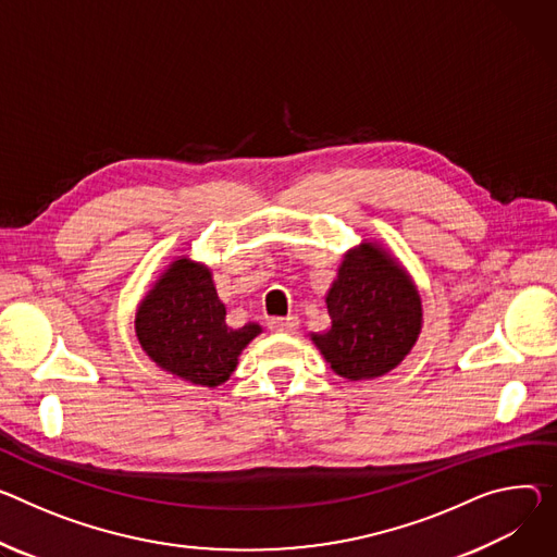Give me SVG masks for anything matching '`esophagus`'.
Masks as SVG:
<instances>
[{
    "mask_svg": "<svg viewBox=\"0 0 557 557\" xmlns=\"http://www.w3.org/2000/svg\"><path fill=\"white\" fill-rule=\"evenodd\" d=\"M297 326H299V320H297L295 315L269 320V329H271V331H277V333H293Z\"/></svg>",
    "mask_w": 557,
    "mask_h": 557,
    "instance_id": "obj_1",
    "label": "esophagus"
}]
</instances>
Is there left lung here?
Returning a JSON list of instances; mask_svg holds the SVG:
<instances>
[{
  "instance_id": "1",
  "label": "left lung",
  "mask_w": 557,
  "mask_h": 557,
  "mask_svg": "<svg viewBox=\"0 0 557 557\" xmlns=\"http://www.w3.org/2000/svg\"><path fill=\"white\" fill-rule=\"evenodd\" d=\"M326 309L331 326L311 339L331 369L350 382L393 371L422 331V299L411 275L375 242L346 252Z\"/></svg>"
}]
</instances>
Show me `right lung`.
Instances as JSON below:
<instances>
[{"label":"right lung","mask_w":557,"mask_h":557,"mask_svg":"<svg viewBox=\"0 0 557 557\" xmlns=\"http://www.w3.org/2000/svg\"><path fill=\"white\" fill-rule=\"evenodd\" d=\"M135 333L146 356L166 373L199 386H220L262 326L248 322L231 329L211 269L182 256L139 301Z\"/></svg>","instance_id":"obj_1"}]
</instances>
